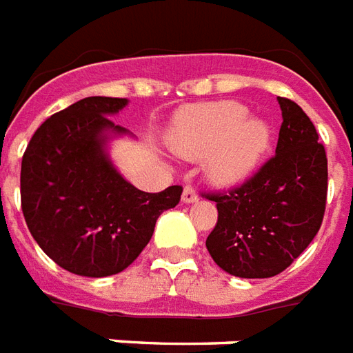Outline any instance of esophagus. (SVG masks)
Masks as SVG:
<instances>
[{
	"instance_id": "1",
	"label": "esophagus",
	"mask_w": 353,
	"mask_h": 353,
	"mask_svg": "<svg viewBox=\"0 0 353 353\" xmlns=\"http://www.w3.org/2000/svg\"><path fill=\"white\" fill-rule=\"evenodd\" d=\"M196 200H198V194L194 192V189H192V187H185L183 194H181V202L192 203V202H196Z\"/></svg>"
}]
</instances>
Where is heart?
<instances>
[{
    "mask_svg": "<svg viewBox=\"0 0 353 353\" xmlns=\"http://www.w3.org/2000/svg\"><path fill=\"white\" fill-rule=\"evenodd\" d=\"M174 153L189 161L205 157V176L219 187H234L252 176L271 143L270 125L236 101L189 106L168 132Z\"/></svg>",
    "mask_w": 353,
    "mask_h": 353,
    "instance_id": "obj_1",
    "label": "heart"
}]
</instances>
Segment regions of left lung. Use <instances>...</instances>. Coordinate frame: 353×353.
Segmentation results:
<instances>
[{
	"label": "left lung",
	"instance_id": "1",
	"mask_svg": "<svg viewBox=\"0 0 353 353\" xmlns=\"http://www.w3.org/2000/svg\"><path fill=\"white\" fill-rule=\"evenodd\" d=\"M283 112L275 157L226 194H210L219 221L205 247L226 273L268 279L288 268L320 230L327 196V157L309 116L276 97Z\"/></svg>",
	"mask_w": 353,
	"mask_h": 353
}]
</instances>
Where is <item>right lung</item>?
Instances as JSON below:
<instances>
[{
	"mask_svg": "<svg viewBox=\"0 0 353 353\" xmlns=\"http://www.w3.org/2000/svg\"><path fill=\"white\" fill-rule=\"evenodd\" d=\"M127 99L88 97L44 121L22 159L20 196L39 247L80 276L127 270L150 243L159 215L176 208L183 189L143 192L112 163L110 142L130 137L110 117Z\"/></svg>",
	"mask_w": 353,
	"mask_h": 353,
	"instance_id": "obj_1",
	"label": "right lung"
}]
</instances>
